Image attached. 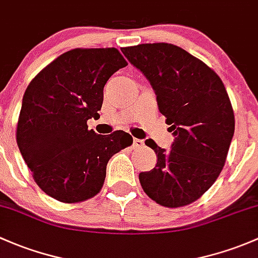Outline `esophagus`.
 <instances>
[{
    "label": "esophagus",
    "mask_w": 258,
    "mask_h": 258,
    "mask_svg": "<svg viewBox=\"0 0 258 258\" xmlns=\"http://www.w3.org/2000/svg\"><path fill=\"white\" fill-rule=\"evenodd\" d=\"M133 145H134L135 148H143L144 147V140L134 138V140H133Z\"/></svg>",
    "instance_id": "obj_1"
}]
</instances>
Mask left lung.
I'll use <instances>...</instances> for the list:
<instances>
[{
  "label": "left lung",
  "mask_w": 258,
  "mask_h": 258,
  "mask_svg": "<svg viewBox=\"0 0 258 258\" xmlns=\"http://www.w3.org/2000/svg\"><path fill=\"white\" fill-rule=\"evenodd\" d=\"M121 52L150 82L175 137L168 151L145 142L158 161L139 174L143 190L161 206L188 205L212 186L226 161L235 115L224 83L203 60L174 44H138Z\"/></svg>",
  "instance_id": "obj_1"
}]
</instances>
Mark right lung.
<instances>
[{"mask_svg":"<svg viewBox=\"0 0 258 258\" xmlns=\"http://www.w3.org/2000/svg\"><path fill=\"white\" fill-rule=\"evenodd\" d=\"M125 66L116 48H77L28 84L16 138L34 181L50 198L73 204L95 196L109 159L132 145L123 130L99 135L87 125L102 108L108 79Z\"/></svg>","mask_w":258,"mask_h":258,"instance_id":"add662e5","label":"right lung"}]
</instances>
